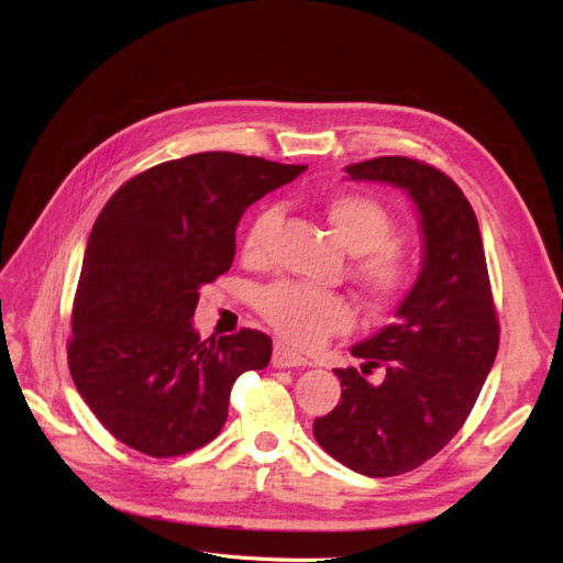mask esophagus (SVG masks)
I'll return each instance as SVG.
<instances>
[{
  "label": "esophagus",
  "instance_id": "34e87169",
  "mask_svg": "<svg viewBox=\"0 0 563 563\" xmlns=\"http://www.w3.org/2000/svg\"><path fill=\"white\" fill-rule=\"evenodd\" d=\"M302 365H307V357L290 351L288 345L275 343V349H273V367H302Z\"/></svg>",
  "mask_w": 563,
  "mask_h": 563
}]
</instances>
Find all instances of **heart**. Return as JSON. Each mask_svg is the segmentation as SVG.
Wrapping results in <instances>:
<instances>
[{"label": "heart", "instance_id": "obj_1", "mask_svg": "<svg viewBox=\"0 0 563 563\" xmlns=\"http://www.w3.org/2000/svg\"><path fill=\"white\" fill-rule=\"evenodd\" d=\"M324 214L339 242L351 254H361L355 275L367 292L375 300L397 297L409 283V261L397 246L389 244L394 236L389 212L373 198L343 194L327 200ZM275 218H278L275 210H266L251 224L246 234L249 256L263 254ZM258 309L285 341L300 349H314L331 333L345 331L353 324V307L341 295L312 290L297 283L271 285L261 292Z\"/></svg>", "mask_w": 563, "mask_h": 563}]
</instances>
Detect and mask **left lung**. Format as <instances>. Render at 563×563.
<instances>
[{"instance_id": "8db88e82", "label": "left lung", "mask_w": 563, "mask_h": 563, "mask_svg": "<svg viewBox=\"0 0 563 563\" xmlns=\"http://www.w3.org/2000/svg\"><path fill=\"white\" fill-rule=\"evenodd\" d=\"M349 181L401 188L421 230V268L394 321L351 345L361 369H333L341 401L314 421L333 460L365 476L416 470L448 445L492 373L498 321L476 214L460 186L409 157L345 166ZM386 367L373 386L364 375Z\"/></svg>"}]
</instances>
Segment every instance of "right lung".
<instances>
[{
    "label": "right lung",
    "mask_w": 563,
    "mask_h": 563,
    "mask_svg": "<svg viewBox=\"0 0 563 563\" xmlns=\"http://www.w3.org/2000/svg\"><path fill=\"white\" fill-rule=\"evenodd\" d=\"M307 166L200 152L152 166L106 202L84 251L71 312V379L128 448L176 457L218 438L234 379L273 343L242 329L202 341V285L230 271L244 210Z\"/></svg>",
    "instance_id": "1"
}]
</instances>
